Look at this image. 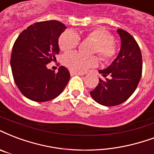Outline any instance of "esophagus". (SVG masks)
Wrapping results in <instances>:
<instances>
[{
	"mask_svg": "<svg viewBox=\"0 0 154 154\" xmlns=\"http://www.w3.org/2000/svg\"><path fill=\"white\" fill-rule=\"evenodd\" d=\"M70 73H71L72 76H73V75H79V76H83V75H85L82 72H76V71H70Z\"/></svg>",
	"mask_w": 154,
	"mask_h": 154,
	"instance_id": "obj_1",
	"label": "esophagus"
}]
</instances>
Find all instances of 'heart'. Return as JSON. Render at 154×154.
I'll list each match as a JSON object with an SVG mask.
<instances>
[{"label":"heart","instance_id":"heart-1","mask_svg":"<svg viewBox=\"0 0 154 154\" xmlns=\"http://www.w3.org/2000/svg\"><path fill=\"white\" fill-rule=\"evenodd\" d=\"M86 38L94 42V53H98L104 61L112 60L117 54V45L113 37L103 28H94L86 33ZM80 42V37L72 30L65 31L59 39V45L63 51L68 52L77 47ZM64 63L74 71L84 72L98 64L96 56H86L78 52L68 53L64 56Z\"/></svg>","mask_w":154,"mask_h":154}]
</instances>
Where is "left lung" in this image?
<instances>
[{
	"label": "left lung",
	"instance_id": "8db88e82",
	"mask_svg": "<svg viewBox=\"0 0 154 154\" xmlns=\"http://www.w3.org/2000/svg\"><path fill=\"white\" fill-rule=\"evenodd\" d=\"M117 32L121 38L118 55L108 68L99 70L105 79L99 78L97 86L90 92L93 100L103 106L118 105L128 100L142 74V55L136 41L122 29L118 28Z\"/></svg>",
	"mask_w": 154,
	"mask_h": 154
}]
</instances>
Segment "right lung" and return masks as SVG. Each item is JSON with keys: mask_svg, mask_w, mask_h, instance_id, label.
Returning a JSON list of instances; mask_svg holds the SVG:
<instances>
[{"mask_svg": "<svg viewBox=\"0 0 154 154\" xmlns=\"http://www.w3.org/2000/svg\"><path fill=\"white\" fill-rule=\"evenodd\" d=\"M66 26L56 20L36 23L19 34L14 44L10 66L14 82L25 97L45 102L59 96L70 79L68 69L58 72L46 65L60 53L59 37Z\"/></svg>", "mask_w": 154, "mask_h": 154, "instance_id": "obj_1", "label": "right lung"}]
</instances>
